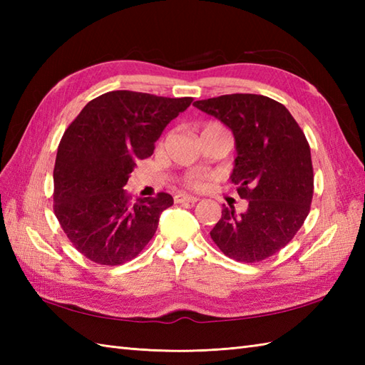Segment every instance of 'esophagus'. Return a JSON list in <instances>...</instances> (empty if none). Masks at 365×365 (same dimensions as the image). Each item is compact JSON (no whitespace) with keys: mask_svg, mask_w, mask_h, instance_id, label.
Masks as SVG:
<instances>
[{"mask_svg":"<svg viewBox=\"0 0 365 365\" xmlns=\"http://www.w3.org/2000/svg\"><path fill=\"white\" fill-rule=\"evenodd\" d=\"M174 200L177 204H195L199 200V197H195V196H190V195H175L174 196Z\"/></svg>","mask_w":365,"mask_h":365,"instance_id":"1","label":"esophagus"}]
</instances>
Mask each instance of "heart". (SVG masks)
<instances>
[{"mask_svg":"<svg viewBox=\"0 0 365 365\" xmlns=\"http://www.w3.org/2000/svg\"><path fill=\"white\" fill-rule=\"evenodd\" d=\"M212 128H222L218 122H208L204 125L202 131L205 130H212ZM185 185L190 188H196V190H200L204 188L207 185V177L205 175H190L187 177V180H185Z\"/></svg>","mask_w":365,"mask_h":365,"instance_id":"1","label":"heart"}]
</instances>
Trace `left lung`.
Here are the masks:
<instances>
[{"label": "left lung", "mask_w": 365, "mask_h": 365, "mask_svg": "<svg viewBox=\"0 0 365 365\" xmlns=\"http://www.w3.org/2000/svg\"><path fill=\"white\" fill-rule=\"evenodd\" d=\"M220 119L235 138L230 178L247 210L224 207L210 237L237 262L265 260L297 235L311 210L314 168L311 147L289 110L257 94H229L192 103Z\"/></svg>", "instance_id": "left-lung-1"}]
</instances>
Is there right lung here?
Here are the masks:
<instances>
[{"label":"right lung","mask_w":365,"mask_h":365,"mask_svg":"<svg viewBox=\"0 0 365 365\" xmlns=\"http://www.w3.org/2000/svg\"><path fill=\"white\" fill-rule=\"evenodd\" d=\"M191 102L111 91L91 100L67 127L53 170V210L84 257L122 265L150 242L174 199L158 192L131 200L123 187L136 161L150 157L163 130Z\"/></svg>","instance_id":"1"}]
</instances>
